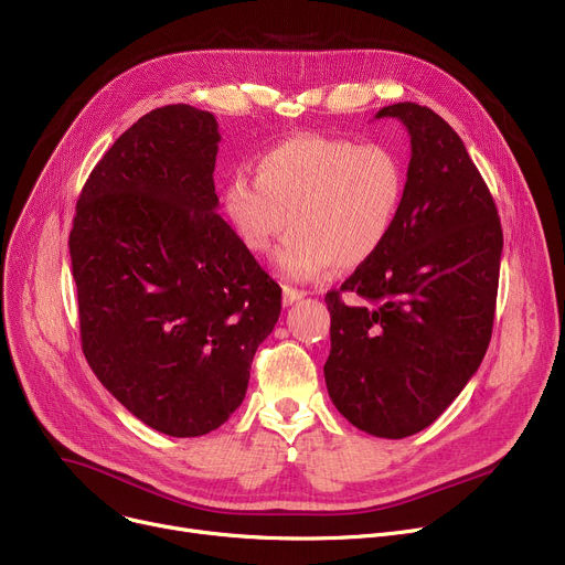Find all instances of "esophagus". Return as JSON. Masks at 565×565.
Wrapping results in <instances>:
<instances>
[{
  "mask_svg": "<svg viewBox=\"0 0 565 565\" xmlns=\"http://www.w3.org/2000/svg\"><path fill=\"white\" fill-rule=\"evenodd\" d=\"M302 298H305V290H298L292 286H284V298H281L284 307H292L295 302H300Z\"/></svg>",
  "mask_w": 565,
  "mask_h": 565,
  "instance_id": "esophagus-1",
  "label": "esophagus"
}]
</instances>
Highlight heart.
Wrapping results in <instances>:
<instances>
[{
  "instance_id": "heart-1",
  "label": "heart",
  "mask_w": 565,
  "mask_h": 565,
  "mask_svg": "<svg viewBox=\"0 0 565 565\" xmlns=\"http://www.w3.org/2000/svg\"><path fill=\"white\" fill-rule=\"evenodd\" d=\"M254 173L228 178L224 215L252 254L270 252L290 222L275 265L295 281L369 263L387 245L407 192L396 148L343 137H288L265 148Z\"/></svg>"
}]
</instances>
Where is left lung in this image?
<instances>
[{
	"instance_id": "left-lung-1",
	"label": "left lung",
	"mask_w": 565,
	"mask_h": 565,
	"mask_svg": "<svg viewBox=\"0 0 565 565\" xmlns=\"http://www.w3.org/2000/svg\"><path fill=\"white\" fill-rule=\"evenodd\" d=\"M407 128V192L394 233L330 290L324 382L360 430L401 439L430 426L479 371L492 337L503 233L462 139L417 103L382 107ZM358 294L352 308L340 295Z\"/></svg>"
}]
</instances>
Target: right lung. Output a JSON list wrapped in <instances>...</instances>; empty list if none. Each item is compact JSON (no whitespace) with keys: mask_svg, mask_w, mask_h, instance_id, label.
<instances>
[{"mask_svg":"<svg viewBox=\"0 0 565 565\" xmlns=\"http://www.w3.org/2000/svg\"><path fill=\"white\" fill-rule=\"evenodd\" d=\"M211 111L167 105L118 137L71 231L84 358L139 422L171 437L241 407L281 288L217 215Z\"/></svg>","mask_w":565,"mask_h":565,"instance_id":"right-lung-1","label":"right lung"}]
</instances>
